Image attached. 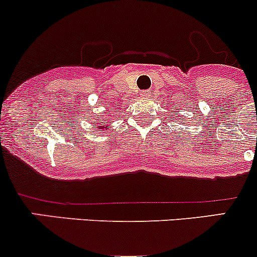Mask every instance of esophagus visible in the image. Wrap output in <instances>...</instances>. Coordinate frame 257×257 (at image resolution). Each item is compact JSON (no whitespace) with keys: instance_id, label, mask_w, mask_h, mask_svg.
<instances>
[{"instance_id":"esophagus-1","label":"esophagus","mask_w":257,"mask_h":257,"mask_svg":"<svg viewBox=\"0 0 257 257\" xmlns=\"http://www.w3.org/2000/svg\"><path fill=\"white\" fill-rule=\"evenodd\" d=\"M150 95V90H143V92H142V97H149Z\"/></svg>"}]
</instances>
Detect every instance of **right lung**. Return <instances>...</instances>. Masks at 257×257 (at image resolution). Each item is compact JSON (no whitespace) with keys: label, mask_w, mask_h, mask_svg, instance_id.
I'll use <instances>...</instances> for the list:
<instances>
[{"label":"right lung","mask_w":257,"mask_h":257,"mask_svg":"<svg viewBox=\"0 0 257 257\" xmlns=\"http://www.w3.org/2000/svg\"><path fill=\"white\" fill-rule=\"evenodd\" d=\"M104 123H105V121H104ZM98 128H102V126H98ZM103 129V128H102Z\"/></svg>","instance_id":"right-lung-1"}]
</instances>
